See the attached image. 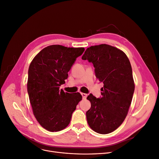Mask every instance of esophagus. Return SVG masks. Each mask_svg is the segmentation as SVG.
<instances>
[{
    "instance_id": "obj_1",
    "label": "esophagus",
    "mask_w": 159,
    "mask_h": 159,
    "mask_svg": "<svg viewBox=\"0 0 159 159\" xmlns=\"http://www.w3.org/2000/svg\"><path fill=\"white\" fill-rule=\"evenodd\" d=\"M81 95L82 96V98H84V99L86 98V97H87V94H86V93H81Z\"/></svg>"
}]
</instances>
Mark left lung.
<instances>
[{
    "instance_id": "left-lung-1",
    "label": "left lung",
    "mask_w": 159,
    "mask_h": 159,
    "mask_svg": "<svg viewBox=\"0 0 159 159\" xmlns=\"http://www.w3.org/2000/svg\"><path fill=\"white\" fill-rule=\"evenodd\" d=\"M82 59L92 62L97 79L104 84L101 97H87L91 102L88 125L100 134H107L122 124L131 103L135 84L130 62L121 50L105 44L88 48Z\"/></svg>"
}]
</instances>
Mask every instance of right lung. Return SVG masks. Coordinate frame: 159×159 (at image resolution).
I'll list each match as a JSON object with an SVG mask.
<instances>
[{
  "mask_svg": "<svg viewBox=\"0 0 159 159\" xmlns=\"http://www.w3.org/2000/svg\"><path fill=\"white\" fill-rule=\"evenodd\" d=\"M84 48L61 45L46 47L35 57L28 70V93L33 114L44 129L54 132L68 126L73 112L82 100L80 93L61 89L77 58Z\"/></svg>",
  "mask_w": 159,
  "mask_h": 159,
  "instance_id": "1",
  "label": "right lung"
}]
</instances>
